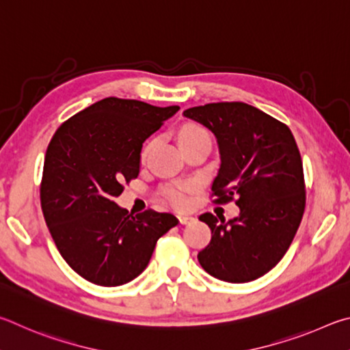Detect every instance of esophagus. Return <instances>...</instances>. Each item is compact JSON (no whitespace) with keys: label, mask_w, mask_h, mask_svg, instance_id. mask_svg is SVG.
<instances>
[{"label":"esophagus","mask_w":350,"mask_h":350,"mask_svg":"<svg viewBox=\"0 0 350 350\" xmlns=\"http://www.w3.org/2000/svg\"><path fill=\"white\" fill-rule=\"evenodd\" d=\"M178 221L180 224H191L195 221V218L192 215H186V213H178Z\"/></svg>","instance_id":"1"}]
</instances>
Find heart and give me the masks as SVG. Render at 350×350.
Segmentation results:
<instances>
[{
	"label": "heart",
	"instance_id": "obj_1",
	"mask_svg": "<svg viewBox=\"0 0 350 350\" xmlns=\"http://www.w3.org/2000/svg\"><path fill=\"white\" fill-rule=\"evenodd\" d=\"M201 137H209V135H207L203 131V129L198 127V126H187V127H185L180 132V144L181 143H187V141L201 138ZM149 149H150V146H146L144 149H143V153H141V157H143V159L147 157V152H149ZM164 197H165V200L169 201L170 204L178 206V207L186 206V203H187L186 189L185 187H180V186H174V187L165 189Z\"/></svg>",
	"mask_w": 350,
	"mask_h": 350
}]
</instances>
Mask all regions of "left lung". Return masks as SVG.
Returning <instances> with one entry per match:
<instances>
[{
	"instance_id": "left-lung-1",
	"label": "left lung",
	"mask_w": 350,
	"mask_h": 350,
	"mask_svg": "<svg viewBox=\"0 0 350 350\" xmlns=\"http://www.w3.org/2000/svg\"><path fill=\"white\" fill-rule=\"evenodd\" d=\"M215 135L217 203L237 197L240 215L228 223L200 215L212 240L198 254L207 273L228 283H247L278 265L301 223L306 206L303 163L291 129L246 103H211L183 112Z\"/></svg>"
}]
</instances>
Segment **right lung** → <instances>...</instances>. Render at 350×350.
<instances>
[{
	"instance_id": "right-lung-1",
	"label": "right lung",
	"mask_w": 350,
	"mask_h": 350,
	"mask_svg": "<svg viewBox=\"0 0 350 350\" xmlns=\"http://www.w3.org/2000/svg\"><path fill=\"white\" fill-rule=\"evenodd\" d=\"M109 96L64 121L49 143L41 209L59 254L73 271L106 287L144 271L159 237L178 224L172 213L129 215L115 203L139 174L143 143L178 112Z\"/></svg>"
}]
</instances>
